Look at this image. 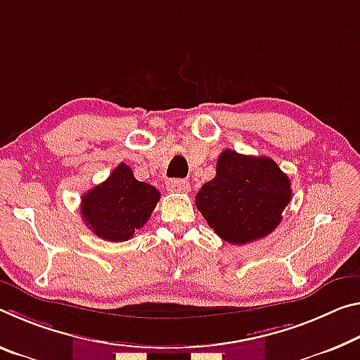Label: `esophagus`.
I'll return each mask as SVG.
<instances>
[{
    "instance_id": "esophagus-1",
    "label": "esophagus",
    "mask_w": 360,
    "mask_h": 360,
    "mask_svg": "<svg viewBox=\"0 0 360 360\" xmlns=\"http://www.w3.org/2000/svg\"><path fill=\"white\" fill-rule=\"evenodd\" d=\"M167 189L169 192L186 193V192H189L191 186H189V181H186V179H169V181H167Z\"/></svg>"
}]
</instances>
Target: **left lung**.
<instances>
[{
	"label": "left lung",
	"mask_w": 360,
	"mask_h": 360,
	"mask_svg": "<svg viewBox=\"0 0 360 360\" xmlns=\"http://www.w3.org/2000/svg\"><path fill=\"white\" fill-rule=\"evenodd\" d=\"M290 200L292 182L274 160L226 149L195 205L222 240L243 245L269 236Z\"/></svg>",
	"instance_id": "obj_1"
}]
</instances>
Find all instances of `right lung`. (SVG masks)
<instances>
[{
	"mask_svg": "<svg viewBox=\"0 0 360 360\" xmlns=\"http://www.w3.org/2000/svg\"><path fill=\"white\" fill-rule=\"evenodd\" d=\"M160 200L155 187L134 178L127 163L82 197V218L96 236L108 242H124L149 221Z\"/></svg>",
	"mask_w": 360,
	"mask_h": 360,
	"instance_id": "obj_1",
	"label": "right lung"
}]
</instances>
